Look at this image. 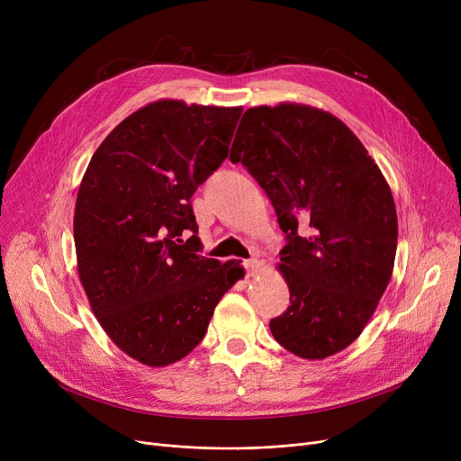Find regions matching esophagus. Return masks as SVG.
<instances>
[{
  "label": "esophagus",
  "mask_w": 461,
  "mask_h": 461,
  "mask_svg": "<svg viewBox=\"0 0 461 461\" xmlns=\"http://www.w3.org/2000/svg\"><path fill=\"white\" fill-rule=\"evenodd\" d=\"M243 265H245V269H247V273H249L250 276H254V275L259 271V261L254 259V258H252V259H247Z\"/></svg>",
  "instance_id": "34e87169"
}]
</instances>
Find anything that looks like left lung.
Returning a JSON list of instances; mask_svg holds the SVG:
<instances>
[{"label":"left lung","mask_w":461,"mask_h":461,"mask_svg":"<svg viewBox=\"0 0 461 461\" xmlns=\"http://www.w3.org/2000/svg\"><path fill=\"white\" fill-rule=\"evenodd\" d=\"M230 160L267 192L285 233L292 304L269 323L275 340L310 360L346 349L394 269L398 216L381 169L340 119L295 103L247 110Z\"/></svg>","instance_id":"obj_1"}]
</instances>
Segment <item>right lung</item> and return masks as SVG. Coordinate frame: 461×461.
<instances>
[{"label": "right lung", "instance_id": "add662e5", "mask_svg": "<svg viewBox=\"0 0 461 461\" xmlns=\"http://www.w3.org/2000/svg\"><path fill=\"white\" fill-rule=\"evenodd\" d=\"M243 108L164 99L131 113L91 157L75 209L78 275L112 342L141 365H174L245 276L198 254L192 194L218 169Z\"/></svg>", "mask_w": 461, "mask_h": 461}]
</instances>
